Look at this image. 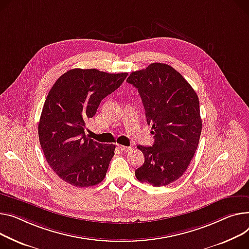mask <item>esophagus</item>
Listing matches in <instances>:
<instances>
[{
	"instance_id": "34e87169",
	"label": "esophagus",
	"mask_w": 249,
	"mask_h": 249,
	"mask_svg": "<svg viewBox=\"0 0 249 249\" xmlns=\"http://www.w3.org/2000/svg\"><path fill=\"white\" fill-rule=\"evenodd\" d=\"M117 147H118V149H120L121 151H129L130 149H131V147L130 146H124V145H121V144H117Z\"/></svg>"
}]
</instances>
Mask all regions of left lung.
<instances>
[{
	"label": "left lung",
	"instance_id": "1",
	"mask_svg": "<svg viewBox=\"0 0 249 249\" xmlns=\"http://www.w3.org/2000/svg\"><path fill=\"white\" fill-rule=\"evenodd\" d=\"M137 88L154 144L137 146L145 161L136 178L152 186L168 185L186 171L202 129L199 100L179 72L167 64L152 63L127 79Z\"/></svg>",
	"mask_w": 249,
	"mask_h": 249
}]
</instances>
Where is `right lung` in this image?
<instances>
[{
  "mask_svg": "<svg viewBox=\"0 0 249 249\" xmlns=\"http://www.w3.org/2000/svg\"><path fill=\"white\" fill-rule=\"evenodd\" d=\"M127 75L76 68L64 73L50 90L38 125L39 140L50 167L67 183L89 187L105 178L115 145L98 143L84 130L101 101Z\"/></svg>",
  "mask_w": 249,
  "mask_h": 249,
  "instance_id": "add662e5",
  "label": "right lung"
}]
</instances>
